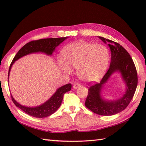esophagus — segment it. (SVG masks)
Here are the masks:
<instances>
[{
    "label": "esophagus",
    "instance_id": "1",
    "mask_svg": "<svg viewBox=\"0 0 146 146\" xmlns=\"http://www.w3.org/2000/svg\"><path fill=\"white\" fill-rule=\"evenodd\" d=\"M81 86L80 85V84H79L78 83H75V84L73 85V88H74V89H76V88H79L80 86Z\"/></svg>",
    "mask_w": 146,
    "mask_h": 146
}]
</instances>
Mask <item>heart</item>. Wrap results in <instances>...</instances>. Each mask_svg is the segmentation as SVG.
Segmentation results:
<instances>
[{
    "label": "heart",
    "mask_w": 146,
    "mask_h": 146,
    "mask_svg": "<svg viewBox=\"0 0 146 146\" xmlns=\"http://www.w3.org/2000/svg\"><path fill=\"white\" fill-rule=\"evenodd\" d=\"M63 60L58 65L64 73H70L71 68H77L78 75L83 81L95 82L102 78L110 61V52L106 46L83 41L73 42L61 51Z\"/></svg>",
    "instance_id": "1"
}]
</instances>
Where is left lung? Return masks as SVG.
Instances as JSON below:
<instances>
[{"label":"left lung","mask_w":146,"mask_h":146,"mask_svg":"<svg viewBox=\"0 0 146 146\" xmlns=\"http://www.w3.org/2000/svg\"><path fill=\"white\" fill-rule=\"evenodd\" d=\"M98 38L109 46L110 64L100 82L90 86L85 106L93 112L100 115H113L125 110L134 97L137 85V70L131 56L122 46L103 37ZM115 72L121 74L126 84V92L122 98L117 100H106L101 95L102 88L111 75Z\"/></svg>","instance_id":"8db88e82"}]
</instances>
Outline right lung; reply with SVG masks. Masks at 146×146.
Here are the masks:
<instances>
[{
	"label": "right lung",
	"instance_id": "right-lung-1",
	"mask_svg": "<svg viewBox=\"0 0 146 146\" xmlns=\"http://www.w3.org/2000/svg\"><path fill=\"white\" fill-rule=\"evenodd\" d=\"M68 38V37L41 39L27 43L17 52V53L12 60L10 67H9L8 79L12 64L15 63V61L24 56L32 53H36V52H42V53H44L48 56H51L52 52L54 51L55 48ZM71 89V84L70 83L62 86L58 88L54 94L51 96V97L44 104L34 107H26L19 104L15 100L12 95L11 98L15 106L19 108L29 115L36 118H43L51 115L58 109L61 104L62 100H63L64 94L65 93L70 91Z\"/></svg>",
	"mask_w": 146,
	"mask_h": 146
}]
</instances>
